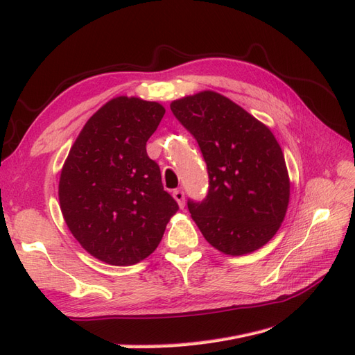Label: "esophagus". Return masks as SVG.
Segmentation results:
<instances>
[{
	"label": "esophagus",
	"instance_id": "obj_1",
	"mask_svg": "<svg viewBox=\"0 0 355 355\" xmlns=\"http://www.w3.org/2000/svg\"><path fill=\"white\" fill-rule=\"evenodd\" d=\"M173 197H175V200L178 201L179 207L184 209V207H185V192L182 191V189H175V191H173Z\"/></svg>",
	"mask_w": 355,
	"mask_h": 355
}]
</instances>
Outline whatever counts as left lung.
Instances as JSON below:
<instances>
[{
    "mask_svg": "<svg viewBox=\"0 0 355 355\" xmlns=\"http://www.w3.org/2000/svg\"><path fill=\"white\" fill-rule=\"evenodd\" d=\"M170 110L196 137L207 164V197L188 200L204 239L230 256L261 249L280 228L290 197L284 155L272 132L211 90L173 101Z\"/></svg>",
    "mask_w": 355,
    "mask_h": 355,
    "instance_id": "1",
    "label": "left lung"
}]
</instances>
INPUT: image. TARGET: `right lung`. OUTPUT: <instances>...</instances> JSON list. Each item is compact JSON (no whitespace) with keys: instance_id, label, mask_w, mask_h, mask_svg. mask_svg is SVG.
Segmentation results:
<instances>
[{"instance_id":"1","label":"right lung","mask_w":355,"mask_h":355,"mask_svg":"<svg viewBox=\"0 0 355 355\" xmlns=\"http://www.w3.org/2000/svg\"><path fill=\"white\" fill-rule=\"evenodd\" d=\"M164 114L158 102L111 99L89 118L62 167L63 219L83 249L105 263L144 261L179 210L146 154Z\"/></svg>"}]
</instances>
